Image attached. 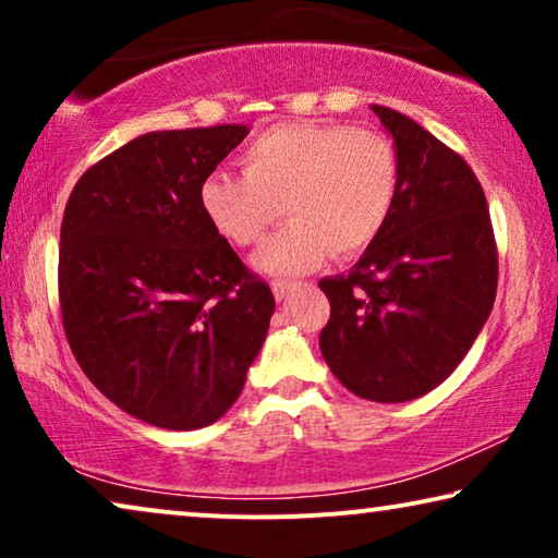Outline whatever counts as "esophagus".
I'll return each instance as SVG.
<instances>
[{"instance_id":"34e87169","label":"esophagus","mask_w":558,"mask_h":558,"mask_svg":"<svg viewBox=\"0 0 558 558\" xmlns=\"http://www.w3.org/2000/svg\"><path fill=\"white\" fill-rule=\"evenodd\" d=\"M294 287H296L294 281H274L271 289H274V296H277V302L287 300L289 292H294Z\"/></svg>"}]
</instances>
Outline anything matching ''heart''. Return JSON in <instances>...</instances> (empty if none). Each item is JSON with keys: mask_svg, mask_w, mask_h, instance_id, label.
Listing matches in <instances>:
<instances>
[{"mask_svg": "<svg viewBox=\"0 0 558 558\" xmlns=\"http://www.w3.org/2000/svg\"><path fill=\"white\" fill-rule=\"evenodd\" d=\"M241 172L201 182L208 223L233 246H256L277 223L254 264L271 277L317 269L327 256H361L391 220L401 162L386 134L340 121H289L256 134L241 151Z\"/></svg>", "mask_w": 558, "mask_h": 558, "instance_id": "heart-1", "label": "heart"}]
</instances>
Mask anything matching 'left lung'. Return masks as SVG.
<instances>
[{
    "instance_id": "obj_1",
    "label": "left lung",
    "mask_w": 558,
    "mask_h": 558,
    "mask_svg": "<svg viewBox=\"0 0 558 558\" xmlns=\"http://www.w3.org/2000/svg\"><path fill=\"white\" fill-rule=\"evenodd\" d=\"M401 162L391 220L348 274L327 277L319 350L335 378L368 401L437 388L490 317L498 248L487 201L464 159L414 119L371 106Z\"/></svg>"
}]
</instances>
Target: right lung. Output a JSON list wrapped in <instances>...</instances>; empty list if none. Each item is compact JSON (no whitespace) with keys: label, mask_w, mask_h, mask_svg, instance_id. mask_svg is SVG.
<instances>
[{"label":"right lung","mask_w":558,"mask_h":558,"mask_svg":"<svg viewBox=\"0 0 558 558\" xmlns=\"http://www.w3.org/2000/svg\"><path fill=\"white\" fill-rule=\"evenodd\" d=\"M248 126L149 132L83 172L60 226L58 294L75 361L142 422H218L266 340L274 294L201 208Z\"/></svg>","instance_id":"1"}]
</instances>
